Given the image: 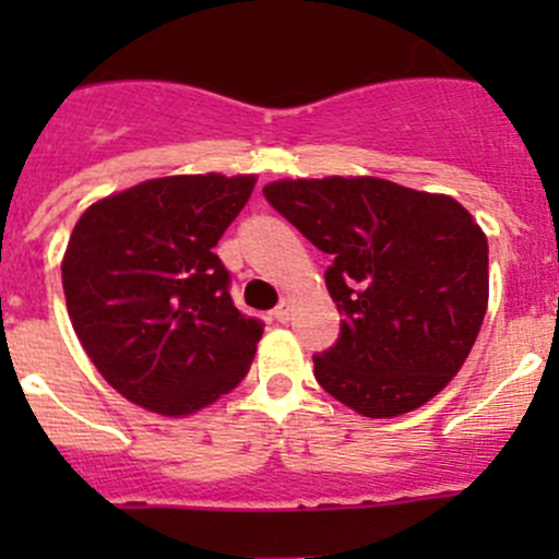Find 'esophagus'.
Listing matches in <instances>:
<instances>
[{"label": "esophagus", "mask_w": 559, "mask_h": 559, "mask_svg": "<svg viewBox=\"0 0 559 559\" xmlns=\"http://www.w3.org/2000/svg\"><path fill=\"white\" fill-rule=\"evenodd\" d=\"M273 316H275V321H281V324H286V321L292 319V302H289V300L281 302V306L273 311Z\"/></svg>", "instance_id": "obj_1"}]
</instances>
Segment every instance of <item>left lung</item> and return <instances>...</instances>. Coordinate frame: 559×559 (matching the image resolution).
<instances>
[{"label":"left lung","mask_w":559,"mask_h":559,"mask_svg":"<svg viewBox=\"0 0 559 559\" xmlns=\"http://www.w3.org/2000/svg\"><path fill=\"white\" fill-rule=\"evenodd\" d=\"M270 205L332 253L335 346L313 357L324 392L368 419L430 403L460 373L489 302V246L449 194L373 175L281 178Z\"/></svg>","instance_id":"1"}]
</instances>
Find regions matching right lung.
<instances>
[{"label": "right lung", "instance_id": "right-lung-1", "mask_svg": "<svg viewBox=\"0 0 559 559\" xmlns=\"http://www.w3.org/2000/svg\"><path fill=\"white\" fill-rule=\"evenodd\" d=\"M257 175H167L88 205L61 259L83 352L129 403L183 419L246 379L262 324L213 253Z\"/></svg>", "mask_w": 559, "mask_h": 559}]
</instances>
